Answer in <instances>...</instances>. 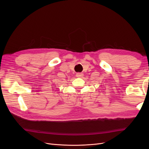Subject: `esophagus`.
Returning <instances> with one entry per match:
<instances>
[{
    "mask_svg": "<svg viewBox=\"0 0 149 149\" xmlns=\"http://www.w3.org/2000/svg\"><path fill=\"white\" fill-rule=\"evenodd\" d=\"M82 76H83V74L81 73V72H78L76 74V77H81Z\"/></svg>",
    "mask_w": 149,
    "mask_h": 149,
    "instance_id": "obj_1",
    "label": "esophagus"
}]
</instances>
